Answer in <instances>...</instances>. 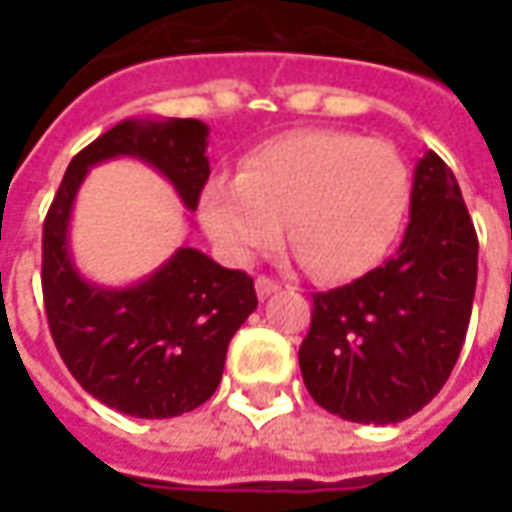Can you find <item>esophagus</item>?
Returning <instances> with one entry per match:
<instances>
[{
  "instance_id": "obj_1",
  "label": "esophagus",
  "mask_w": 512,
  "mask_h": 512,
  "mask_svg": "<svg viewBox=\"0 0 512 512\" xmlns=\"http://www.w3.org/2000/svg\"><path fill=\"white\" fill-rule=\"evenodd\" d=\"M255 290H257V296H260V299H268L271 293H277V290H279V282H274L271 277H257Z\"/></svg>"
}]
</instances>
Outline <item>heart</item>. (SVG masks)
I'll return each instance as SVG.
<instances>
[{
	"mask_svg": "<svg viewBox=\"0 0 512 512\" xmlns=\"http://www.w3.org/2000/svg\"><path fill=\"white\" fill-rule=\"evenodd\" d=\"M406 205L408 167L389 142L307 128L257 145L238 178H213L200 222L233 263L277 246L285 227L318 277L351 279L384 257Z\"/></svg>",
	"mask_w": 512,
	"mask_h": 512,
	"instance_id": "heart-1",
	"label": "heart"
}]
</instances>
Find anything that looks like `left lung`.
<instances>
[{
	"mask_svg": "<svg viewBox=\"0 0 512 512\" xmlns=\"http://www.w3.org/2000/svg\"><path fill=\"white\" fill-rule=\"evenodd\" d=\"M403 244L351 285L312 293L299 367L312 400L362 422H403L458 362L477 288V233L452 169L419 158Z\"/></svg>",
	"mask_w": 512,
	"mask_h": 512,
	"instance_id": "1",
	"label": "left lung"
}]
</instances>
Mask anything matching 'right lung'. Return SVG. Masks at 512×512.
Listing matches in <instances>:
<instances>
[{"mask_svg": "<svg viewBox=\"0 0 512 512\" xmlns=\"http://www.w3.org/2000/svg\"><path fill=\"white\" fill-rule=\"evenodd\" d=\"M202 120H123L76 153L43 224V301L71 376L104 406L139 419L180 417L222 381L227 345L257 310L255 282L180 246L126 288L84 277L71 255V216L87 172L131 156L161 172L186 211L211 175Z\"/></svg>", "mask_w": 512, "mask_h": 512, "instance_id": "obj_1", "label": "right lung"}]
</instances>
